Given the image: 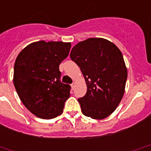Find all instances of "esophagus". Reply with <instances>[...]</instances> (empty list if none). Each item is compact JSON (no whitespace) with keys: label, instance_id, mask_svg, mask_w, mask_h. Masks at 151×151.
Instances as JSON below:
<instances>
[{"label":"esophagus","instance_id":"1","mask_svg":"<svg viewBox=\"0 0 151 151\" xmlns=\"http://www.w3.org/2000/svg\"><path fill=\"white\" fill-rule=\"evenodd\" d=\"M71 88H72V90H74V87H75V83H73L71 85Z\"/></svg>","mask_w":151,"mask_h":151}]
</instances>
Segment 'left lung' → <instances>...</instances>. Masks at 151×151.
<instances>
[{
	"label": "left lung",
	"instance_id": "8db88e82",
	"mask_svg": "<svg viewBox=\"0 0 151 151\" xmlns=\"http://www.w3.org/2000/svg\"><path fill=\"white\" fill-rule=\"evenodd\" d=\"M70 57L86 82V94L78 99L83 115L97 120L108 117L121 102L127 80L121 52L106 39L91 38L73 47Z\"/></svg>",
	"mask_w": 151,
	"mask_h": 151
}]
</instances>
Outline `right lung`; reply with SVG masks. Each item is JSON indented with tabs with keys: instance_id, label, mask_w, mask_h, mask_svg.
I'll list each match as a JSON object with an SVG mask.
<instances>
[{
	"instance_id": "obj_1",
	"label": "right lung",
	"mask_w": 151,
	"mask_h": 151,
	"mask_svg": "<svg viewBox=\"0 0 151 151\" xmlns=\"http://www.w3.org/2000/svg\"><path fill=\"white\" fill-rule=\"evenodd\" d=\"M71 43L33 42L19 52L14 68V85L30 112L42 119L63 112L71 86L60 82L59 65L68 55Z\"/></svg>"
}]
</instances>
